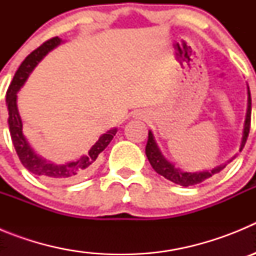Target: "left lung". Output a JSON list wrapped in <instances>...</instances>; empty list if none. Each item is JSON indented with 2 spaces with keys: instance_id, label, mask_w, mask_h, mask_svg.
<instances>
[{
  "instance_id": "obj_1",
  "label": "left lung",
  "mask_w": 256,
  "mask_h": 256,
  "mask_svg": "<svg viewBox=\"0 0 256 256\" xmlns=\"http://www.w3.org/2000/svg\"><path fill=\"white\" fill-rule=\"evenodd\" d=\"M250 122H252V96H250V90L248 87V110H246V118L245 124H244V132H242V140H241V148L240 151L242 150L244 146L248 140V132H250ZM146 156H148V162H150L151 166L156 173H159L166 180H172V182L180 184V186L188 187L198 184V183L204 182L208 178L212 177L214 174L219 173L220 170L226 168V165H220L216 168L212 169V170L205 172H196V173H188V172H182L180 169L176 168L172 162L165 159L162 154L160 152L158 144H156L155 140H154L152 132H148V144H146Z\"/></svg>"
}]
</instances>
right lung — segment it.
<instances>
[{
    "label": "right lung",
    "instance_id": "right-lung-1",
    "mask_svg": "<svg viewBox=\"0 0 256 256\" xmlns=\"http://www.w3.org/2000/svg\"><path fill=\"white\" fill-rule=\"evenodd\" d=\"M61 42H62L61 38L54 37L40 44L32 54H29L26 60L22 62L19 69L16 70V73L12 78V82H11L10 87L8 90V94H6V105H8V130H10L12 144L15 150H16L20 162L30 173L36 174L42 180L51 183L73 182V180H82L86 176H88L94 169L98 155L108 148V144L112 142L118 130L116 128H114V130H110L108 132L104 133L98 138V141L92 146L91 150L88 151L87 155L82 156L80 159L76 160V162H66V164H54V162H47V160L42 159L40 156H38L33 151V148H30V144H28L24 132H22V118H20L16 105V94L22 87V84L26 83L29 74L37 66L38 62L51 50L58 46Z\"/></svg>",
    "mask_w": 256,
    "mask_h": 256
}]
</instances>
